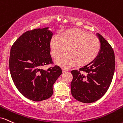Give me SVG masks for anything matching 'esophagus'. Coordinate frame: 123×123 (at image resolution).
<instances>
[{"label": "esophagus", "instance_id": "34e87169", "mask_svg": "<svg viewBox=\"0 0 123 123\" xmlns=\"http://www.w3.org/2000/svg\"><path fill=\"white\" fill-rule=\"evenodd\" d=\"M62 70H63V73L67 72V71H68V69H67V68H62Z\"/></svg>", "mask_w": 123, "mask_h": 123}]
</instances>
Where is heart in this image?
<instances>
[{"mask_svg": "<svg viewBox=\"0 0 123 123\" xmlns=\"http://www.w3.org/2000/svg\"><path fill=\"white\" fill-rule=\"evenodd\" d=\"M51 55L57 59L67 50L68 53L56 60L58 65L70 67L77 63L79 66L89 64L98 56L100 49V42L98 37L91 35L79 29L67 30L60 35L52 37L50 43Z\"/></svg>", "mask_w": 123, "mask_h": 123, "instance_id": "1", "label": "heart"}]
</instances>
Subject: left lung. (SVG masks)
I'll return each instance as SVG.
<instances>
[{
	"label": "left lung",
	"mask_w": 123,
	"mask_h": 123,
	"mask_svg": "<svg viewBox=\"0 0 123 123\" xmlns=\"http://www.w3.org/2000/svg\"><path fill=\"white\" fill-rule=\"evenodd\" d=\"M101 44L98 56L79 70L71 71V94L83 103H92L105 94L109 88L115 69V57L111 45L98 34Z\"/></svg>",
	"instance_id": "1"
}]
</instances>
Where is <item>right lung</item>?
<instances>
[{"label":"right lung","mask_w":123,"mask_h":123,"mask_svg":"<svg viewBox=\"0 0 123 123\" xmlns=\"http://www.w3.org/2000/svg\"><path fill=\"white\" fill-rule=\"evenodd\" d=\"M48 28L25 32L12 45L10 53V72L15 86L25 97L35 102L51 97L53 85L62 74L57 65L41 69L54 64L50 47L53 34Z\"/></svg>","instance_id":"1"}]
</instances>
